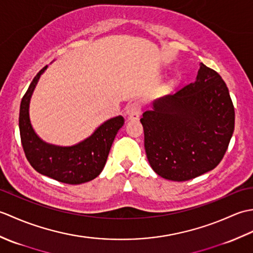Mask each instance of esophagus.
I'll list each match as a JSON object with an SVG mask.
<instances>
[{
    "mask_svg": "<svg viewBox=\"0 0 253 253\" xmlns=\"http://www.w3.org/2000/svg\"><path fill=\"white\" fill-rule=\"evenodd\" d=\"M142 104L140 101H133L132 103L128 107V116L130 120H136L141 114Z\"/></svg>",
    "mask_w": 253,
    "mask_h": 253,
    "instance_id": "obj_1",
    "label": "esophagus"
}]
</instances>
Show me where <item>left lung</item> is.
Wrapping results in <instances>:
<instances>
[{
  "instance_id": "1",
  "label": "left lung",
  "mask_w": 253,
  "mask_h": 253,
  "mask_svg": "<svg viewBox=\"0 0 253 253\" xmlns=\"http://www.w3.org/2000/svg\"><path fill=\"white\" fill-rule=\"evenodd\" d=\"M144 149L153 170L185 181L221 162L235 128V110L226 84L201 63L197 80L143 113Z\"/></svg>"
}]
</instances>
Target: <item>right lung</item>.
<instances>
[{"instance_id": "1", "label": "right lung", "mask_w": 253, "mask_h": 253, "mask_svg": "<svg viewBox=\"0 0 253 253\" xmlns=\"http://www.w3.org/2000/svg\"><path fill=\"white\" fill-rule=\"evenodd\" d=\"M44 66L38 73L20 102V140L27 160L38 173L69 185L94 179L104 169L107 155L117 131L124 125L123 116L111 118L84 141L73 147H56L43 142L32 129L29 101Z\"/></svg>"}]
</instances>
